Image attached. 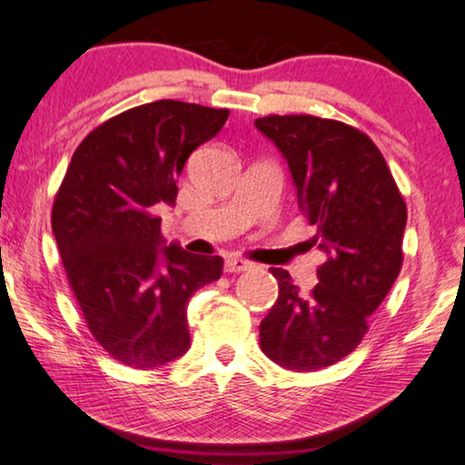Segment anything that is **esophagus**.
<instances>
[{"mask_svg": "<svg viewBox=\"0 0 465 465\" xmlns=\"http://www.w3.org/2000/svg\"><path fill=\"white\" fill-rule=\"evenodd\" d=\"M254 263L246 259H240V257H230L225 261V270L227 272H246V270H252Z\"/></svg>", "mask_w": 465, "mask_h": 465, "instance_id": "34e87169", "label": "esophagus"}]
</instances>
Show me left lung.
<instances>
[{
  "label": "left lung",
  "instance_id": "8db88e82",
  "mask_svg": "<svg viewBox=\"0 0 465 465\" xmlns=\"http://www.w3.org/2000/svg\"><path fill=\"white\" fill-rule=\"evenodd\" d=\"M254 126L289 164L297 204L318 230L312 242L326 257L307 295L272 267L280 292L259 326L261 350L289 371H320L356 350L396 282L407 204L361 130L313 115H267Z\"/></svg>",
  "mask_w": 465,
  "mask_h": 465
}]
</instances>
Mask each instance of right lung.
Masks as SVG:
<instances>
[{
	"label": "right lung",
	"instance_id": "add662e5",
	"mask_svg": "<svg viewBox=\"0 0 465 465\" xmlns=\"http://www.w3.org/2000/svg\"><path fill=\"white\" fill-rule=\"evenodd\" d=\"M227 109L153 101L111 117L75 149L52 233L88 329L115 361L158 369L189 350L187 301L223 273L219 254L166 244L158 206H174L193 149Z\"/></svg>",
	"mask_w": 465,
	"mask_h": 465
}]
</instances>
